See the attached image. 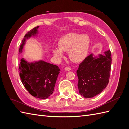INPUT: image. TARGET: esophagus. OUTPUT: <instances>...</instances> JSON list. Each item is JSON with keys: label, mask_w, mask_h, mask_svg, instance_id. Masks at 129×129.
Segmentation results:
<instances>
[{"label": "esophagus", "mask_w": 129, "mask_h": 129, "mask_svg": "<svg viewBox=\"0 0 129 129\" xmlns=\"http://www.w3.org/2000/svg\"><path fill=\"white\" fill-rule=\"evenodd\" d=\"M64 69L66 70V71H71V70L72 69H71V67H66L64 68Z\"/></svg>", "instance_id": "esophagus-1"}]
</instances>
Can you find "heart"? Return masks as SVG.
<instances>
[{
	"label": "heart",
	"instance_id": "1",
	"mask_svg": "<svg viewBox=\"0 0 129 129\" xmlns=\"http://www.w3.org/2000/svg\"><path fill=\"white\" fill-rule=\"evenodd\" d=\"M90 45V39L87 34L70 33L62 37L58 42V48L53 49L54 55L57 58L63 56L62 52H69L72 61L80 62L87 56Z\"/></svg>",
	"mask_w": 129,
	"mask_h": 129
}]
</instances>
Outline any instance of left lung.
Returning <instances> with one entry per match:
<instances>
[{
    "mask_svg": "<svg viewBox=\"0 0 129 129\" xmlns=\"http://www.w3.org/2000/svg\"><path fill=\"white\" fill-rule=\"evenodd\" d=\"M110 50L95 56L92 54L87 56L79 65L76 74L79 79L77 87L80 94L85 98H91L106 88L110 78L111 64Z\"/></svg>",
    "mask_w": 129,
    "mask_h": 129,
    "instance_id": "8db88e82",
    "label": "left lung"
}]
</instances>
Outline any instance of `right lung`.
Segmentation results:
<instances>
[{"label":"right lung","mask_w":129,"mask_h":129,"mask_svg":"<svg viewBox=\"0 0 129 129\" xmlns=\"http://www.w3.org/2000/svg\"><path fill=\"white\" fill-rule=\"evenodd\" d=\"M37 26L25 34L19 48L22 53L26 41L38 33ZM21 82L30 94L40 99L48 98L53 93L56 82L61 70L56 65L40 60L28 62L24 58L19 66Z\"/></svg>","instance_id":"right-lung-1"}]
</instances>
